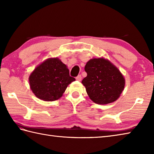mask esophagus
Masks as SVG:
<instances>
[{
	"label": "esophagus",
	"mask_w": 154,
	"mask_h": 154,
	"mask_svg": "<svg viewBox=\"0 0 154 154\" xmlns=\"http://www.w3.org/2000/svg\"><path fill=\"white\" fill-rule=\"evenodd\" d=\"M75 79H76V80L80 81H81V79H82V77H81V75H78V76L76 77V78H75Z\"/></svg>",
	"instance_id": "obj_1"
}]
</instances>
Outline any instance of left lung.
Wrapping results in <instances>:
<instances>
[{
    "label": "left lung",
    "instance_id": "left-lung-1",
    "mask_svg": "<svg viewBox=\"0 0 154 154\" xmlns=\"http://www.w3.org/2000/svg\"><path fill=\"white\" fill-rule=\"evenodd\" d=\"M87 75L82 81L90 99L99 104L118 99L124 90L125 80L120 71L104 58H94L87 62Z\"/></svg>",
    "mask_w": 154,
    "mask_h": 154
}]
</instances>
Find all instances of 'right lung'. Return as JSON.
I'll return each instance as SVG.
<instances>
[{"mask_svg":"<svg viewBox=\"0 0 154 154\" xmlns=\"http://www.w3.org/2000/svg\"><path fill=\"white\" fill-rule=\"evenodd\" d=\"M75 80L69 75L66 65L57 58L45 60L29 77L32 92L39 99L45 101L60 99L69 85Z\"/></svg>","mask_w":154,"mask_h":154,"instance_id":"obj_1","label":"right lung"}]
</instances>
